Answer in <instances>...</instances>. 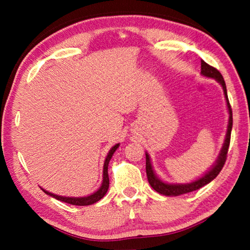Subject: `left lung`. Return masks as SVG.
<instances>
[{"instance_id": "1", "label": "left lung", "mask_w": 250, "mask_h": 250, "mask_svg": "<svg viewBox=\"0 0 250 250\" xmlns=\"http://www.w3.org/2000/svg\"><path fill=\"white\" fill-rule=\"evenodd\" d=\"M201 74L203 76H205V77L214 78L215 80H217V82L221 83V86L223 87L224 95H225L226 103H227V109H228V112H229V120H228L225 141H224V145L221 150V153L218 155V159L216 160V162L214 163V166L209 168V171H207L204 175L200 177V179L186 184H170V183H166V182H163L162 180H160L154 173L153 167H152L151 164L150 155L146 152V170L147 181H149L152 188L158 193L162 194V195L179 196V195H182V194L196 191V189L203 188V186L208 184L209 182L213 181L215 177L219 174V172L222 171L224 164L226 162L227 152H228V147H229V142H230L231 128H232V112H231V107L229 104V100H228V97H227L225 80H224L222 74L219 73L216 68H214V67L206 64L204 61H201Z\"/></svg>"}]
</instances>
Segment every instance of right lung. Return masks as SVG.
Wrapping results in <instances>:
<instances>
[{
  "label": "right lung",
  "mask_w": 250,
  "mask_h": 250,
  "mask_svg": "<svg viewBox=\"0 0 250 250\" xmlns=\"http://www.w3.org/2000/svg\"><path fill=\"white\" fill-rule=\"evenodd\" d=\"M119 143L116 146H113L111 149H110L109 153L107 155V158L104 160V171H103V183H101V186L98 188V191H96L95 193L90 194V195L88 196H83V197H67V196H61V195H56V194L54 193H50L47 192L46 189H43V192H45L47 195L52 196L54 198H56L58 201H62V202H65V203H68V204L71 205H78V206H86V205H91L94 204V203H97L98 201H100L101 198H103L105 193H107L108 188H109V176H108V166H109V162L110 160H111L113 153H115L116 150L119 147Z\"/></svg>",
  "instance_id": "add662e5"
}]
</instances>
